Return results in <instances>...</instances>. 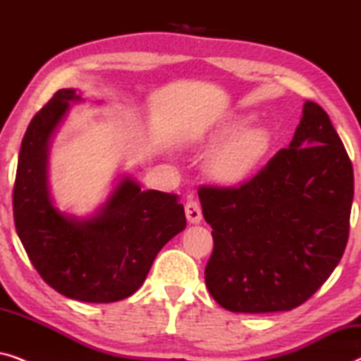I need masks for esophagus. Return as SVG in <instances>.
<instances>
[{
  "mask_svg": "<svg viewBox=\"0 0 361 361\" xmlns=\"http://www.w3.org/2000/svg\"><path fill=\"white\" fill-rule=\"evenodd\" d=\"M185 216L190 224H200L202 220V210L200 205L195 200H187L185 204Z\"/></svg>",
  "mask_w": 361,
  "mask_h": 361,
  "instance_id": "esophagus-1",
  "label": "esophagus"
}]
</instances>
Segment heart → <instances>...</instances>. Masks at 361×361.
<instances>
[{"label": "heart", "mask_w": 361, "mask_h": 361, "mask_svg": "<svg viewBox=\"0 0 361 361\" xmlns=\"http://www.w3.org/2000/svg\"><path fill=\"white\" fill-rule=\"evenodd\" d=\"M251 116H236L216 131L209 172L216 184L240 187L258 174L273 151L274 140L268 128L250 126Z\"/></svg>", "instance_id": "b5f03b06"}]
</instances>
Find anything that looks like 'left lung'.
Masks as SVG:
<instances>
[{
	"label": "left lung",
	"mask_w": 361,
	"mask_h": 361,
	"mask_svg": "<svg viewBox=\"0 0 361 361\" xmlns=\"http://www.w3.org/2000/svg\"><path fill=\"white\" fill-rule=\"evenodd\" d=\"M214 251L205 284L231 312L304 304L348 241L353 167L327 113L305 102L289 147L240 187L199 189Z\"/></svg>",
	"instance_id": "8db88e82"
}]
</instances>
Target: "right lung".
<instances>
[{
  "label": "right lung",
  "mask_w": 361,
  "mask_h": 361,
  "mask_svg": "<svg viewBox=\"0 0 361 361\" xmlns=\"http://www.w3.org/2000/svg\"><path fill=\"white\" fill-rule=\"evenodd\" d=\"M75 102H82L77 90L62 88L29 123L13 189L14 225L52 289L82 302H116L141 288L156 255L185 228L184 205L176 194L141 190L125 176L93 216L77 219L54 207L49 145Z\"/></svg>",
  "instance_id": "1"
}]
</instances>
